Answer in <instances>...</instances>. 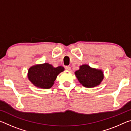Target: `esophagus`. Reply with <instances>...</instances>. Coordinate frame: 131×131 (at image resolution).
<instances>
[{
	"mask_svg": "<svg viewBox=\"0 0 131 131\" xmlns=\"http://www.w3.org/2000/svg\"><path fill=\"white\" fill-rule=\"evenodd\" d=\"M65 69L66 70H68V71H70L71 70V68L69 67V66H66Z\"/></svg>",
	"mask_w": 131,
	"mask_h": 131,
	"instance_id": "34e87169",
	"label": "esophagus"
}]
</instances>
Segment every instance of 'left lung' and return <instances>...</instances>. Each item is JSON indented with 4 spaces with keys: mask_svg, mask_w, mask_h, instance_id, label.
Here are the masks:
<instances>
[{
    "mask_svg": "<svg viewBox=\"0 0 131 131\" xmlns=\"http://www.w3.org/2000/svg\"><path fill=\"white\" fill-rule=\"evenodd\" d=\"M79 68L74 74L82 85L86 88H94L100 85L104 79L102 70L91 68L87 64H84Z\"/></svg>",
    "mask_w": 131,
    "mask_h": 131,
    "instance_id": "left-lung-1",
    "label": "left lung"
}]
</instances>
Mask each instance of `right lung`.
Wrapping results in <instances>:
<instances>
[{"instance_id": "right-lung-1", "label": "right lung", "mask_w": 131, "mask_h": 131, "mask_svg": "<svg viewBox=\"0 0 131 131\" xmlns=\"http://www.w3.org/2000/svg\"><path fill=\"white\" fill-rule=\"evenodd\" d=\"M64 70L62 66L54 68L48 63L36 64L28 69V78L35 87L49 89L54 85L58 75Z\"/></svg>"}]
</instances>
